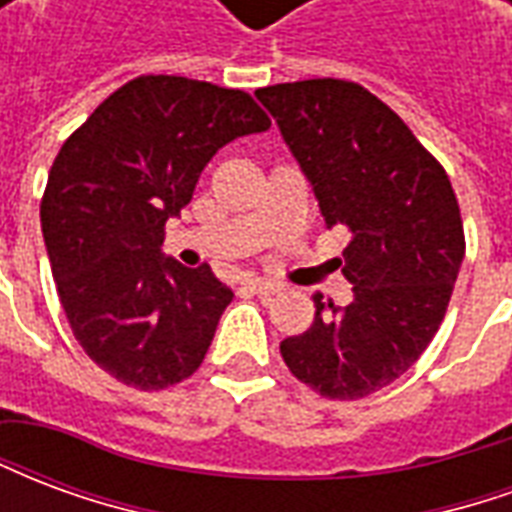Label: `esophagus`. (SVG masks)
Wrapping results in <instances>:
<instances>
[{"label": "esophagus", "mask_w": 512, "mask_h": 512, "mask_svg": "<svg viewBox=\"0 0 512 512\" xmlns=\"http://www.w3.org/2000/svg\"><path fill=\"white\" fill-rule=\"evenodd\" d=\"M244 288L257 293V296H271V293H279L277 282H263V279H246Z\"/></svg>", "instance_id": "34e87169"}]
</instances>
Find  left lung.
<instances>
[{"label": "left lung", "mask_w": 512, "mask_h": 512, "mask_svg": "<svg viewBox=\"0 0 512 512\" xmlns=\"http://www.w3.org/2000/svg\"><path fill=\"white\" fill-rule=\"evenodd\" d=\"M315 191L326 227H345L354 301L315 296V321L279 343L301 384L359 400L406 373L439 332L461 271L463 222L447 172L400 117L343 79L257 90Z\"/></svg>", "instance_id": "left-lung-1"}]
</instances>
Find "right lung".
Returning a JSON list of instances; mask_svg holds the SVG:
<instances>
[{"label":"right lung","instance_id":"right-lung-1","mask_svg":"<svg viewBox=\"0 0 512 512\" xmlns=\"http://www.w3.org/2000/svg\"><path fill=\"white\" fill-rule=\"evenodd\" d=\"M268 126L244 90L139 76L60 147L40 202L51 274L73 337L120 384L156 392L202 365L233 290L164 257V224L219 147Z\"/></svg>","mask_w":512,"mask_h":512}]
</instances>
